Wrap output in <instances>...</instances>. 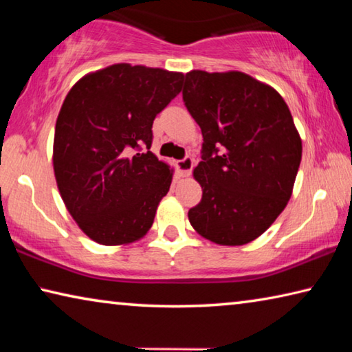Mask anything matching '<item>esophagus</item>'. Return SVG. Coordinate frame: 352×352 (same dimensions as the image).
I'll list each match as a JSON object with an SVG mask.
<instances>
[{"instance_id":"obj_1","label":"esophagus","mask_w":352,"mask_h":352,"mask_svg":"<svg viewBox=\"0 0 352 352\" xmlns=\"http://www.w3.org/2000/svg\"><path fill=\"white\" fill-rule=\"evenodd\" d=\"M177 168L180 170V175L182 177H189L190 175V170L194 168V160L190 157H186L180 160V162H177Z\"/></svg>"}]
</instances>
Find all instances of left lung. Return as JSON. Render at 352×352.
<instances>
[{
  "instance_id": "left-lung-1",
  "label": "left lung",
  "mask_w": 352,
  "mask_h": 352,
  "mask_svg": "<svg viewBox=\"0 0 352 352\" xmlns=\"http://www.w3.org/2000/svg\"><path fill=\"white\" fill-rule=\"evenodd\" d=\"M184 77V105L204 135V162L194 169L204 194L189 222L219 245H245L290 200L300 133L281 94L252 76L192 69Z\"/></svg>"
}]
</instances>
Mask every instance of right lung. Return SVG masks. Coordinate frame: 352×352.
Instances as JSON below:
<instances>
[{
    "mask_svg": "<svg viewBox=\"0 0 352 352\" xmlns=\"http://www.w3.org/2000/svg\"><path fill=\"white\" fill-rule=\"evenodd\" d=\"M183 73L116 63L77 80L58 111L52 166L71 217L100 245L141 239L174 170L148 148ZM145 151H142V148Z\"/></svg>",
    "mask_w": 352,
    "mask_h": 352,
    "instance_id": "obj_1",
    "label": "right lung"
}]
</instances>
